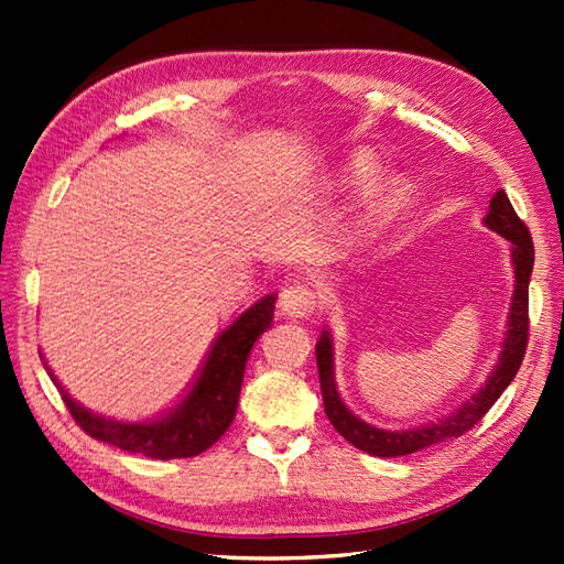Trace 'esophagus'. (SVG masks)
Listing matches in <instances>:
<instances>
[{
	"label": "esophagus",
	"instance_id": "1",
	"mask_svg": "<svg viewBox=\"0 0 564 564\" xmlns=\"http://www.w3.org/2000/svg\"><path fill=\"white\" fill-rule=\"evenodd\" d=\"M279 307L285 317H307L315 313L317 295L307 283H293L285 285L279 295Z\"/></svg>",
	"mask_w": 564,
	"mask_h": 564
}]
</instances>
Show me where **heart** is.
<instances>
[{"label":"heart","instance_id":"obj_1","mask_svg":"<svg viewBox=\"0 0 564 564\" xmlns=\"http://www.w3.org/2000/svg\"><path fill=\"white\" fill-rule=\"evenodd\" d=\"M380 174V164L368 152H356L354 158H349V162L344 164L341 170V184L349 188H364L370 186ZM406 198V184L402 178H392L386 186H382L376 200H373V215H388L390 210H394L400 203Z\"/></svg>","mask_w":564,"mask_h":564}]
</instances>
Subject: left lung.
Instances as JSON below:
<instances>
[{
    "mask_svg": "<svg viewBox=\"0 0 564 564\" xmlns=\"http://www.w3.org/2000/svg\"><path fill=\"white\" fill-rule=\"evenodd\" d=\"M485 225L489 230L499 232L511 242V261L513 273H517V285H513V301L509 313V329L505 344H501L499 364L495 366L492 376L485 382V388L473 394L470 402H465L458 412L451 416L438 419L436 424H426L422 429L410 431H386L366 424L364 419H358L354 412H349L339 398L337 386H334V346L332 334L325 329L315 346L317 354V370H319V388L322 400H325V412L332 426L351 443V446L361 448L370 455H380V458H398V455L416 453L422 448L434 446V443L458 438L465 431H470L480 419L489 412L499 394L509 388V382L517 378L525 346H529V283L533 271V239L529 227L513 210L509 196L505 191H497L489 200V210L485 215Z\"/></svg>",
    "mask_w": 564,
    "mask_h": 564,
    "instance_id": "left-lung-1",
    "label": "left lung"
}]
</instances>
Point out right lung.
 <instances>
[{
  "instance_id": "1",
  "label": "right lung",
  "mask_w": 564,
  "mask_h": 564,
  "mask_svg": "<svg viewBox=\"0 0 564 564\" xmlns=\"http://www.w3.org/2000/svg\"><path fill=\"white\" fill-rule=\"evenodd\" d=\"M273 305L275 295L261 297L230 327L223 329L208 351L194 388L170 414L152 419V422H116V419L94 414L72 400L53 373L51 378L63 394L72 419L91 438L111 443L128 453H140L145 458H194V455L208 451L232 424L249 351L271 327Z\"/></svg>"
}]
</instances>
